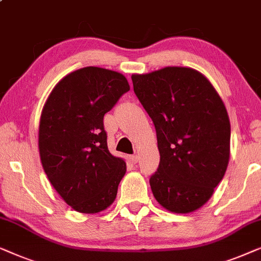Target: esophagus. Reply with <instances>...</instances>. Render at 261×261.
Instances as JSON below:
<instances>
[{"instance_id": "esophagus-1", "label": "esophagus", "mask_w": 261, "mask_h": 261, "mask_svg": "<svg viewBox=\"0 0 261 261\" xmlns=\"http://www.w3.org/2000/svg\"><path fill=\"white\" fill-rule=\"evenodd\" d=\"M130 160L132 161V163H135V164H136V163L138 162V156H137V155H134V156H131V157H130Z\"/></svg>"}]
</instances>
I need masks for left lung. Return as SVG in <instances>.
<instances>
[{"label":"left lung","instance_id":"1","mask_svg":"<svg viewBox=\"0 0 261 261\" xmlns=\"http://www.w3.org/2000/svg\"><path fill=\"white\" fill-rule=\"evenodd\" d=\"M134 91L155 124L160 166L150 177L157 202L178 214L208 202L227 170L230 124L212 83L190 67L132 74Z\"/></svg>","mask_w":261,"mask_h":261}]
</instances>
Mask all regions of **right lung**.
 <instances>
[{"label": "right lung", "instance_id": "right-lung-1", "mask_svg": "<svg viewBox=\"0 0 261 261\" xmlns=\"http://www.w3.org/2000/svg\"><path fill=\"white\" fill-rule=\"evenodd\" d=\"M129 90L122 73L89 66L65 75L43 105L40 160L50 185L76 212L95 214L116 200L126 163L109 151L102 119Z\"/></svg>", "mask_w": 261, "mask_h": 261}]
</instances>
